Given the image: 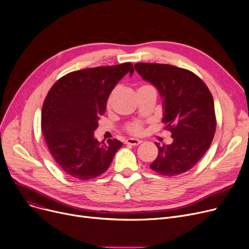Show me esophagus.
<instances>
[{
    "instance_id": "1",
    "label": "esophagus",
    "mask_w": 249,
    "mask_h": 249,
    "mask_svg": "<svg viewBox=\"0 0 249 249\" xmlns=\"http://www.w3.org/2000/svg\"><path fill=\"white\" fill-rule=\"evenodd\" d=\"M126 144H130V145H138V144H140V143L142 142L141 140H139V139H136V138H128L126 141Z\"/></svg>"
}]
</instances>
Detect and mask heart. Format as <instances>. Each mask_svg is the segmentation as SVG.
I'll use <instances>...</instances> for the list:
<instances>
[{"label":"heart","mask_w":249,"mask_h":249,"mask_svg":"<svg viewBox=\"0 0 249 249\" xmlns=\"http://www.w3.org/2000/svg\"><path fill=\"white\" fill-rule=\"evenodd\" d=\"M144 87H146V86H144ZM111 99H112V97L109 98V100H108V105L111 104ZM127 130H128V131H129L130 133H132V134H139V133L142 131V126H141V124H140L139 122H134V123H132V124L128 125Z\"/></svg>","instance_id":"heart-1"}]
</instances>
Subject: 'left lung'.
<instances>
[{
    "mask_svg": "<svg viewBox=\"0 0 249 249\" xmlns=\"http://www.w3.org/2000/svg\"><path fill=\"white\" fill-rule=\"evenodd\" d=\"M143 80L153 85L162 99V122L173 142L160 145L150 164L162 176L184 174L196 165L210 147L215 130L214 101L201 78L175 65L140 62L134 65Z\"/></svg>",
    "mask_w": 249,
    "mask_h": 249,
    "instance_id": "8db88e82",
    "label": "left lung"
}]
</instances>
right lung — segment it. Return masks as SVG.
I'll return each mask as SVG.
<instances>
[{
    "label": "right lung",
    "instance_id": "add662e5",
    "mask_svg": "<svg viewBox=\"0 0 249 249\" xmlns=\"http://www.w3.org/2000/svg\"><path fill=\"white\" fill-rule=\"evenodd\" d=\"M134 72L133 64L98 67L70 72L52 86L44 100L41 129L48 149L62 171L78 179L104 174L123 143L99 142L94 131L121 78Z\"/></svg>",
    "mask_w": 249,
    "mask_h": 249
}]
</instances>
